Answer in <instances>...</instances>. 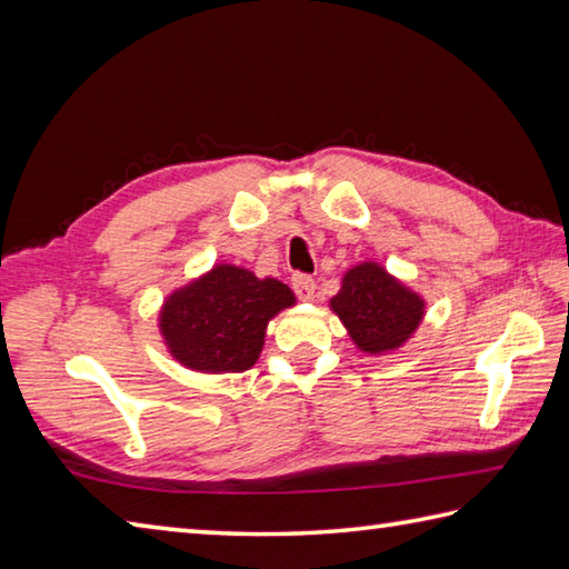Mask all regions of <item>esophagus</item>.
I'll return each mask as SVG.
<instances>
[{
    "label": "esophagus",
    "instance_id": "34e87169",
    "mask_svg": "<svg viewBox=\"0 0 569 569\" xmlns=\"http://www.w3.org/2000/svg\"><path fill=\"white\" fill-rule=\"evenodd\" d=\"M291 283H293V291H296V296H298L300 300H306V303H310V300L316 298V281H312L310 276H306V273H296Z\"/></svg>",
    "mask_w": 569,
    "mask_h": 569
}]
</instances>
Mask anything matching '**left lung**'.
Returning a JSON list of instances; mask_svg holds the SVG:
<instances>
[{"label":"left lung","mask_w":569,"mask_h":569,"mask_svg":"<svg viewBox=\"0 0 569 569\" xmlns=\"http://www.w3.org/2000/svg\"><path fill=\"white\" fill-rule=\"evenodd\" d=\"M330 310L359 352L381 357L398 352L416 335L428 303L386 266L367 259L347 269Z\"/></svg>","instance_id":"obj_1"}]
</instances>
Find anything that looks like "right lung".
<instances>
[{"instance_id": "1", "label": "right lung", "mask_w": 569, "mask_h": 569, "mask_svg": "<svg viewBox=\"0 0 569 569\" xmlns=\"http://www.w3.org/2000/svg\"><path fill=\"white\" fill-rule=\"evenodd\" d=\"M296 306L278 278L237 263H214L166 296L161 340L180 367L198 373H241L257 365L269 322Z\"/></svg>"}]
</instances>
